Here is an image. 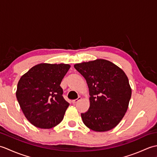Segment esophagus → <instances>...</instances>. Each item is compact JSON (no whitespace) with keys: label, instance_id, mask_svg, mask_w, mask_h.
Wrapping results in <instances>:
<instances>
[{"label":"esophagus","instance_id":"esophagus-1","mask_svg":"<svg viewBox=\"0 0 157 157\" xmlns=\"http://www.w3.org/2000/svg\"><path fill=\"white\" fill-rule=\"evenodd\" d=\"M80 100H82V98H81V97H78V98L73 100V101H72V102L73 103V104H75V103H77L78 102H79V101H80Z\"/></svg>","mask_w":157,"mask_h":157}]
</instances>
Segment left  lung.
Instances as JSON below:
<instances>
[{
  "instance_id": "8db88e82",
  "label": "left lung",
  "mask_w": 157,
  "mask_h": 157,
  "mask_svg": "<svg viewBox=\"0 0 157 157\" xmlns=\"http://www.w3.org/2000/svg\"><path fill=\"white\" fill-rule=\"evenodd\" d=\"M89 88L90 108L82 121L93 131L107 132L117 125L128 109L132 88L125 72L114 63L98 59L74 65Z\"/></svg>"
}]
</instances>
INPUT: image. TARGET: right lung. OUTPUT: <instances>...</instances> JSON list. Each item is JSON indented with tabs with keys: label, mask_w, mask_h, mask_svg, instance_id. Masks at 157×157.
<instances>
[{
	"label": "right lung",
	"mask_w": 157,
	"mask_h": 157,
	"mask_svg": "<svg viewBox=\"0 0 157 157\" xmlns=\"http://www.w3.org/2000/svg\"><path fill=\"white\" fill-rule=\"evenodd\" d=\"M70 67L64 63H40L21 77L16 97L33 125L50 129L61 122L69 103L63 98L60 84Z\"/></svg>",
	"instance_id": "obj_1"
}]
</instances>
